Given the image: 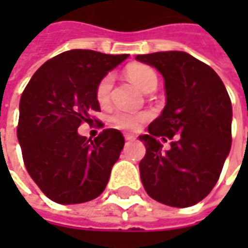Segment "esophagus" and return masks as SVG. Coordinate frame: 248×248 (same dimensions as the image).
Returning a JSON list of instances; mask_svg holds the SVG:
<instances>
[{"label": "esophagus", "instance_id": "esophagus-1", "mask_svg": "<svg viewBox=\"0 0 248 248\" xmlns=\"http://www.w3.org/2000/svg\"><path fill=\"white\" fill-rule=\"evenodd\" d=\"M124 138H125V140H128V142H132V140H135V139H137V137H134V135H129V134H127V135H125Z\"/></svg>", "mask_w": 248, "mask_h": 248}]
</instances>
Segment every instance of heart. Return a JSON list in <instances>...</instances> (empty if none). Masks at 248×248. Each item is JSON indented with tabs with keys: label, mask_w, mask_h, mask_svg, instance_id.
<instances>
[{
	"label": "heart",
	"mask_w": 248,
	"mask_h": 248,
	"mask_svg": "<svg viewBox=\"0 0 248 248\" xmlns=\"http://www.w3.org/2000/svg\"><path fill=\"white\" fill-rule=\"evenodd\" d=\"M125 74L131 81L137 84L143 92H149L152 88H156L157 85V76L153 69L145 64H129L125 69ZM113 87V76L106 74L100 78V81L96 85V100L100 105H106L110 99V91ZM111 123L121 129L125 131H135L140 127V124L146 120L145 114L140 113H128V111H116L111 116Z\"/></svg>",
	"instance_id": "b5f03b06"
}]
</instances>
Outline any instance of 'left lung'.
<instances>
[{"label": "left lung", "mask_w": 248, "mask_h": 248, "mask_svg": "<svg viewBox=\"0 0 248 248\" xmlns=\"http://www.w3.org/2000/svg\"><path fill=\"white\" fill-rule=\"evenodd\" d=\"M164 78L166 106L140 135L146 155L140 181L152 199L171 207L202 202L217 184L232 143V103L219 76L182 51L138 55ZM161 138H175L163 151Z\"/></svg>", "instance_id": "1"}]
</instances>
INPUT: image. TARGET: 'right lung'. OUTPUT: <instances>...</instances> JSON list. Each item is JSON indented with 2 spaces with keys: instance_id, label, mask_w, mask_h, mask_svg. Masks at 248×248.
Segmentation results:
<instances>
[{
  "instance_id": "1",
  "label": "right lung",
  "mask_w": 248,
  "mask_h": 248,
  "mask_svg": "<svg viewBox=\"0 0 248 248\" xmlns=\"http://www.w3.org/2000/svg\"><path fill=\"white\" fill-rule=\"evenodd\" d=\"M128 55L72 49L34 73L19 103L17 140L33 181L55 203L78 204L105 190L124 137L103 129L93 140L78 134L99 111L96 85Z\"/></svg>"
}]
</instances>
